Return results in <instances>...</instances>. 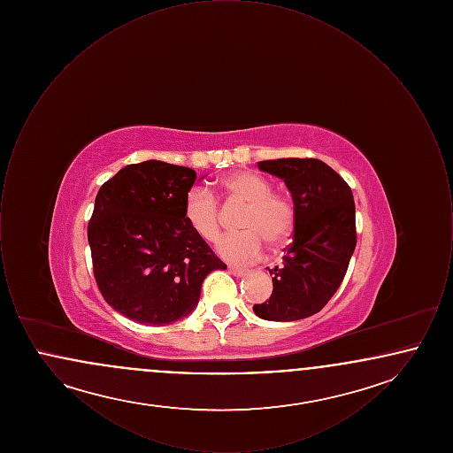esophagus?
<instances>
[{"mask_svg": "<svg viewBox=\"0 0 453 453\" xmlns=\"http://www.w3.org/2000/svg\"><path fill=\"white\" fill-rule=\"evenodd\" d=\"M229 273H233L234 277H242L248 273L246 268H237V266H229Z\"/></svg>", "mask_w": 453, "mask_h": 453, "instance_id": "esophagus-1", "label": "esophagus"}]
</instances>
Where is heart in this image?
I'll return each instance as SVG.
<instances>
[{"label":"heart","mask_w":453,"mask_h":453,"mask_svg":"<svg viewBox=\"0 0 453 453\" xmlns=\"http://www.w3.org/2000/svg\"><path fill=\"white\" fill-rule=\"evenodd\" d=\"M227 198L246 202L239 217L242 231L222 237L217 244L219 255L231 263H251L258 259L265 242L283 246L296 227V205L287 195L273 192L270 180L257 173H234L219 185ZM183 219L195 234L214 242L220 234V209L216 196L207 188L195 187L183 202Z\"/></svg>","instance_id":"b5f03b06"}]
</instances>
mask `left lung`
I'll use <instances>...</instances> for the list:
<instances>
[{"instance_id": "1", "label": "left lung", "mask_w": 453, "mask_h": 453, "mask_svg": "<svg viewBox=\"0 0 453 453\" xmlns=\"http://www.w3.org/2000/svg\"><path fill=\"white\" fill-rule=\"evenodd\" d=\"M261 172L281 178L296 205L294 239L280 265L268 268L273 292L255 303L266 321H297L319 312L345 279L357 246L355 202L349 185L314 157L259 161Z\"/></svg>"}]
</instances>
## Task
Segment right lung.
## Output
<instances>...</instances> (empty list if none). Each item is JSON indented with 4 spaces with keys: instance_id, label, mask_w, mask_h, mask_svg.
<instances>
[{
    "instance_id": "add662e5",
    "label": "right lung",
    "mask_w": 453,
    "mask_h": 453,
    "mask_svg": "<svg viewBox=\"0 0 453 453\" xmlns=\"http://www.w3.org/2000/svg\"><path fill=\"white\" fill-rule=\"evenodd\" d=\"M195 180L192 168L151 159L122 168L96 194L88 222L93 275L108 305L135 323L188 316L203 279L226 268L183 219Z\"/></svg>"
}]
</instances>
